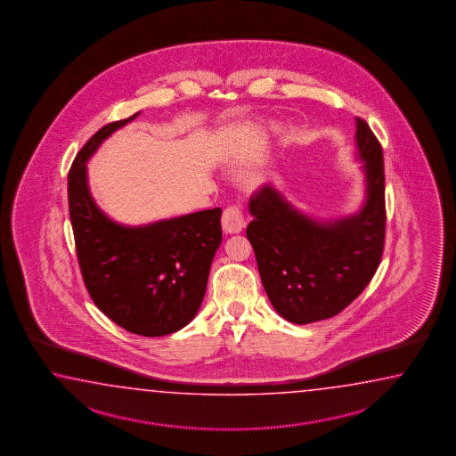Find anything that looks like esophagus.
<instances>
[{
	"instance_id": "esophagus-1",
	"label": "esophagus",
	"mask_w": 456,
	"mask_h": 456,
	"mask_svg": "<svg viewBox=\"0 0 456 456\" xmlns=\"http://www.w3.org/2000/svg\"><path fill=\"white\" fill-rule=\"evenodd\" d=\"M222 226L226 234L241 232L244 228V216H242L241 208H238L234 205L224 208V215H222Z\"/></svg>"
}]
</instances>
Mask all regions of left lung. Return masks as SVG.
Here are the masks:
<instances>
[{
	"instance_id": "obj_1",
	"label": "left lung",
	"mask_w": 456,
	"mask_h": 456,
	"mask_svg": "<svg viewBox=\"0 0 456 456\" xmlns=\"http://www.w3.org/2000/svg\"><path fill=\"white\" fill-rule=\"evenodd\" d=\"M357 158L363 163L365 202L330 222L297 210L271 184L249 199L252 244L272 306L295 324L328 320L359 297L379 269L385 244L383 150L369 124L355 118Z\"/></svg>"
}]
</instances>
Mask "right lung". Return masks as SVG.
I'll list each match as a JSON object with an SVG mask.
<instances>
[{"instance_id":"right-lung-1","label":"right lung","mask_w":456,"mask_h":456,"mask_svg":"<svg viewBox=\"0 0 456 456\" xmlns=\"http://www.w3.org/2000/svg\"><path fill=\"white\" fill-rule=\"evenodd\" d=\"M138 114L102 126L77 153L69 173V220L83 281L97 308L128 332L159 338L183 330L202 305L222 242V208L126 226L97 207L87 159Z\"/></svg>"}]
</instances>
